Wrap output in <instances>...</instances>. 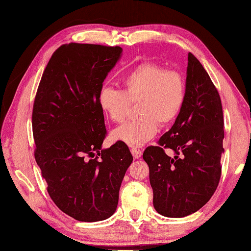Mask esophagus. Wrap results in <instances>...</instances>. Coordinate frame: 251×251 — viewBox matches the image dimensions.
<instances>
[{
	"label": "esophagus",
	"instance_id": "obj_1",
	"mask_svg": "<svg viewBox=\"0 0 251 251\" xmlns=\"http://www.w3.org/2000/svg\"><path fill=\"white\" fill-rule=\"evenodd\" d=\"M131 154H132V156H134V158L135 159H138V158H140L141 157V154H142V152H141V150L140 149H131Z\"/></svg>",
	"mask_w": 251,
	"mask_h": 251
}]
</instances>
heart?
<instances>
[{
    "instance_id": "obj_1",
    "label": "heart",
    "mask_w": 251,
    "mask_h": 251,
    "mask_svg": "<svg viewBox=\"0 0 251 251\" xmlns=\"http://www.w3.org/2000/svg\"><path fill=\"white\" fill-rule=\"evenodd\" d=\"M122 90L102 86L98 102L113 122H122L130 103L137 104L138 120L127 122L112 132L116 141L129 147H142L156 135L158 123L167 125L180 113L185 99L182 74L164 69L155 62H141L121 77Z\"/></svg>"
}]
</instances>
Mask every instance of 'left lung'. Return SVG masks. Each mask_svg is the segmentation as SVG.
Segmentation results:
<instances>
[{
	"label": "left lung",
	"mask_w": 251,
	"mask_h": 251,
	"mask_svg": "<svg viewBox=\"0 0 251 251\" xmlns=\"http://www.w3.org/2000/svg\"><path fill=\"white\" fill-rule=\"evenodd\" d=\"M225 122L219 93L208 73L189 52L185 99L177 119L158 146L148 147L153 205L165 217L182 218L211 199L221 177ZM172 148L174 158L164 153Z\"/></svg>",
	"instance_id": "8db88e82"
}]
</instances>
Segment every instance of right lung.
Returning <instances> with one entry per match:
<instances>
[{"label":"right lung","instance_id":"obj_1","mask_svg":"<svg viewBox=\"0 0 251 251\" xmlns=\"http://www.w3.org/2000/svg\"><path fill=\"white\" fill-rule=\"evenodd\" d=\"M120 46L69 43L50 59L32 112L34 157L47 192L61 211L95 222L114 214L132 155L106 135L98 93L122 55Z\"/></svg>","mask_w":251,"mask_h":251}]
</instances>
